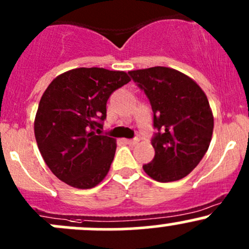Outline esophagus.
<instances>
[{
    "instance_id": "34e87169",
    "label": "esophagus",
    "mask_w": 249,
    "mask_h": 249,
    "mask_svg": "<svg viewBox=\"0 0 249 249\" xmlns=\"http://www.w3.org/2000/svg\"><path fill=\"white\" fill-rule=\"evenodd\" d=\"M123 142L126 143V144L134 145V144H136L137 142H139V140H127V139H123Z\"/></svg>"
}]
</instances>
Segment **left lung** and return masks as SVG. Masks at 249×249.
Masks as SVG:
<instances>
[{
    "instance_id": "1",
    "label": "left lung",
    "mask_w": 249,
    "mask_h": 249,
    "mask_svg": "<svg viewBox=\"0 0 249 249\" xmlns=\"http://www.w3.org/2000/svg\"><path fill=\"white\" fill-rule=\"evenodd\" d=\"M129 74L149 99L154 126L152 141L155 155L143 170L161 183L175 182L189 175L201 161L212 140L213 113L203 90L193 78L155 66L130 71Z\"/></svg>"
}]
</instances>
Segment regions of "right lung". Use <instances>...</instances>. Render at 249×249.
<instances>
[{
	"mask_svg": "<svg viewBox=\"0 0 249 249\" xmlns=\"http://www.w3.org/2000/svg\"><path fill=\"white\" fill-rule=\"evenodd\" d=\"M130 80L124 71L79 67L48 85L35 117V137L47 166L60 180L90 189L105 179L117 141L95 130L106 118L110 94Z\"/></svg>",
	"mask_w": 249,
	"mask_h": 249,
	"instance_id": "add662e5",
	"label": "right lung"
}]
</instances>
